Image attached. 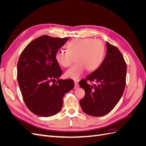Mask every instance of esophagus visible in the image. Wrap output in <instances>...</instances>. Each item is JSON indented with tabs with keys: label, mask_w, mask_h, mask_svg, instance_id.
I'll use <instances>...</instances> for the list:
<instances>
[{
	"label": "esophagus",
	"mask_w": 146,
	"mask_h": 146,
	"mask_svg": "<svg viewBox=\"0 0 146 146\" xmlns=\"http://www.w3.org/2000/svg\"><path fill=\"white\" fill-rule=\"evenodd\" d=\"M74 83H75L74 89L76 90V89H77V88H78L79 87V85H78V82H74Z\"/></svg>",
	"instance_id": "obj_1"
}]
</instances>
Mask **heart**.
I'll list each match as a JSON object with an SVG mask.
<instances>
[{"mask_svg":"<svg viewBox=\"0 0 146 146\" xmlns=\"http://www.w3.org/2000/svg\"><path fill=\"white\" fill-rule=\"evenodd\" d=\"M67 50H59L56 53L55 60L60 66L68 68L76 58L77 63L66 71V77L77 80L86 69L93 72L99 68L103 60L105 47L99 39L93 38H76L70 41Z\"/></svg>","mask_w":146,"mask_h":146,"instance_id":"obj_1","label":"heart"}]
</instances>
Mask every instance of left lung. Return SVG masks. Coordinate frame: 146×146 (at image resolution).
<instances>
[{
  "label": "left lung",
  "instance_id": "8db88e82",
  "mask_svg": "<svg viewBox=\"0 0 146 146\" xmlns=\"http://www.w3.org/2000/svg\"><path fill=\"white\" fill-rule=\"evenodd\" d=\"M107 54L98 69L79 82L85 96L80 101L83 111L92 116H102L115 107L125 86L127 64L118 48L106 42ZM87 81H94L91 86Z\"/></svg>",
  "mask_w": 146,
  "mask_h": 146
}]
</instances>
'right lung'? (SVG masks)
<instances>
[{"label": "right lung", "mask_w": 146, "mask_h": 146, "mask_svg": "<svg viewBox=\"0 0 146 146\" xmlns=\"http://www.w3.org/2000/svg\"><path fill=\"white\" fill-rule=\"evenodd\" d=\"M68 39L44 35L30 42L20 55L17 82L26 106L38 116L49 117L58 113L64 94L74 87L71 79L58 78L62 70L55 60L56 53ZM56 79L58 80L55 84Z\"/></svg>", "instance_id": "right-lung-1"}]
</instances>
